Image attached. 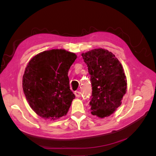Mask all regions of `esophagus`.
<instances>
[{
	"label": "esophagus",
	"mask_w": 156,
	"mask_h": 156,
	"mask_svg": "<svg viewBox=\"0 0 156 156\" xmlns=\"http://www.w3.org/2000/svg\"><path fill=\"white\" fill-rule=\"evenodd\" d=\"M81 92H79V91H76V92H75V95L76 96V97H77V98H79V97H81Z\"/></svg>",
	"instance_id": "1"
}]
</instances>
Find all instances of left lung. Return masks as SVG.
Here are the masks:
<instances>
[{"mask_svg":"<svg viewBox=\"0 0 156 156\" xmlns=\"http://www.w3.org/2000/svg\"><path fill=\"white\" fill-rule=\"evenodd\" d=\"M90 75L91 113L100 118L110 116L120 106L127 90V79L122 64L111 52L96 49L82 53Z\"/></svg>","mask_w":156,"mask_h":156,"instance_id":"8db88e82","label":"left lung"}]
</instances>
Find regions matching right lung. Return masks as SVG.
I'll return each instance as SVG.
<instances>
[{
  "label": "right lung",
  "mask_w": 156,
  "mask_h": 156,
  "mask_svg": "<svg viewBox=\"0 0 156 156\" xmlns=\"http://www.w3.org/2000/svg\"><path fill=\"white\" fill-rule=\"evenodd\" d=\"M77 55L64 49L45 51L34 56L23 76V89L37 115L55 120L67 114L75 98L68 76Z\"/></svg>",
  "instance_id": "obj_1"
}]
</instances>
